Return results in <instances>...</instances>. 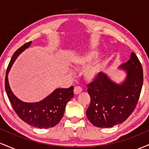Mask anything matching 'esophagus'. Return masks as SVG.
<instances>
[{
	"label": "esophagus",
	"mask_w": 149,
	"mask_h": 149,
	"mask_svg": "<svg viewBox=\"0 0 149 149\" xmlns=\"http://www.w3.org/2000/svg\"><path fill=\"white\" fill-rule=\"evenodd\" d=\"M73 92H74V94L76 95H78V94H80V92H82V88L80 86H76L74 88V90H73Z\"/></svg>",
	"instance_id": "obj_1"
}]
</instances>
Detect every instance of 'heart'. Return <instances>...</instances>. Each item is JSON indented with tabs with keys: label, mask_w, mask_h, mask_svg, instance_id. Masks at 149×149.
<instances>
[{
	"label": "heart",
	"mask_w": 149,
	"mask_h": 149,
	"mask_svg": "<svg viewBox=\"0 0 149 149\" xmlns=\"http://www.w3.org/2000/svg\"><path fill=\"white\" fill-rule=\"evenodd\" d=\"M98 56V53L95 51H89L73 59V65L76 67L85 68ZM103 69V64L100 61H96L86 68L84 71L85 78L88 81H94L98 78Z\"/></svg>",
	"instance_id": "obj_1"
}]
</instances>
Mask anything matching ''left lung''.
Returning a JSON list of instances; mask_svg holds the SVG:
<instances>
[{
  "label": "left lung",
  "instance_id": "1",
  "mask_svg": "<svg viewBox=\"0 0 149 149\" xmlns=\"http://www.w3.org/2000/svg\"><path fill=\"white\" fill-rule=\"evenodd\" d=\"M125 70V80L120 84L112 81L106 73L88 85L90 104L87 109L90 122L98 127H112L122 123L134 111L143 85V69L134 52L119 66Z\"/></svg>",
  "mask_w": 149,
  "mask_h": 149
}]
</instances>
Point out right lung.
I'll use <instances>...</instances> for the list:
<instances>
[{
	"label": "right lung",
	"mask_w": 149,
	"mask_h": 149,
	"mask_svg": "<svg viewBox=\"0 0 149 149\" xmlns=\"http://www.w3.org/2000/svg\"><path fill=\"white\" fill-rule=\"evenodd\" d=\"M31 41L19 47L14 53L6 71L5 87L13 109L24 122L38 128H49L55 126L62 118L66 104L73 97V86L69 88H57L42 101L35 103L24 102L12 92L8 83V74L13 63Z\"/></svg>",
	"instance_id": "add662e5"
}]
</instances>
